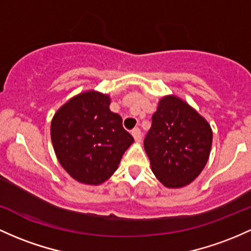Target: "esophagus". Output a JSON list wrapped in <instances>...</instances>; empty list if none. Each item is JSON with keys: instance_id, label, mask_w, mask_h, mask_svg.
Returning a JSON list of instances; mask_svg holds the SVG:
<instances>
[{"instance_id": "obj_1", "label": "esophagus", "mask_w": 251, "mask_h": 251, "mask_svg": "<svg viewBox=\"0 0 251 251\" xmlns=\"http://www.w3.org/2000/svg\"><path fill=\"white\" fill-rule=\"evenodd\" d=\"M132 136H133L136 142H140V140H142V132H140L139 128H133V130H132Z\"/></svg>"}]
</instances>
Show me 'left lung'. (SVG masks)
<instances>
[{
  "label": "left lung",
  "mask_w": 251,
  "mask_h": 251,
  "mask_svg": "<svg viewBox=\"0 0 251 251\" xmlns=\"http://www.w3.org/2000/svg\"><path fill=\"white\" fill-rule=\"evenodd\" d=\"M212 128L193 107L175 95L159 100L144 149L157 180L181 188L199 176L208 161Z\"/></svg>",
  "instance_id": "8db88e82"
}]
</instances>
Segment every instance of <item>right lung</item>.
Segmentation results:
<instances>
[{
  "mask_svg": "<svg viewBox=\"0 0 251 251\" xmlns=\"http://www.w3.org/2000/svg\"><path fill=\"white\" fill-rule=\"evenodd\" d=\"M109 104L108 95L89 90L63 104L51 121V140L60 166L81 183L96 186L108 180L133 143Z\"/></svg>",
  "mask_w": 251,
  "mask_h": 251,
  "instance_id": "obj_1",
  "label": "right lung"
}]
</instances>
